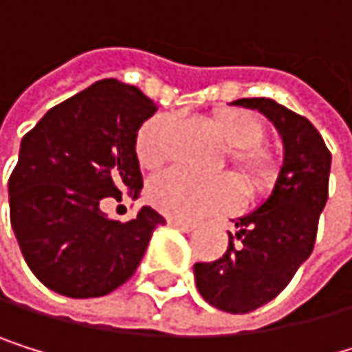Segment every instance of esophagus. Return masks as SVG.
<instances>
[{"instance_id": "34e87169", "label": "esophagus", "mask_w": 352, "mask_h": 352, "mask_svg": "<svg viewBox=\"0 0 352 352\" xmlns=\"http://www.w3.org/2000/svg\"><path fill=\"white\" fill-rule=\"evenodd\" d=\"M168 226H173V228H179V230H184V232H192V230L196 228V223H192V221L175 219V217H168Z\"/></svg>"}]
</instances>
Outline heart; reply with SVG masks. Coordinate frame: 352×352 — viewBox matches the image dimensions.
I'll return each instance as SVG.
<instances>
[{
	"instance_id": "heart-1",
	"label": "heart",
	"mask_w": 352,
	"mask_h": 352,
	"mask_svg": "<svg viewBox=\"0 0 352 352\" xmlns=\"http://www.w3.org/2000/svg\"><path fill=\"white\" fill-rule=\"evenodd\" d=\"M211 129L230 147V164L251 192L266 190L278 170V160L270 147L262 145L264 122L249 109L221 107L209 118ZM170 133V118L164 113L152 116L141 124L135 139V156L147 170L158 168L166 160V143ZM152 205L168 217L194 221L207 215L226 213L243 202L239 184L221 177L202 179L184 170H166L147 186Z\"/></svg>"
}]
</instances>
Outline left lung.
<instances>
[{
    "label": "left lung",
    "instance_id": "left-lung-1",
    "mask_svg": "<svg viewBox=\"0 0 352 352\" xmlns=\"http://www.w3.org/2000/svg\"><path fill=\"white\" fill-rule=\"evenodd\" d=\"M234 105L264 113L283 139V164L270 196L234 219L239 243L215 262L194 264L200 296L226 313L245 315L274 300L313 253L319 215L327 202L331 154L304 116L272 99H239Z\"/></svg>",
    "mask_w": 352,
    "mask_h": 352
}]
</instances>
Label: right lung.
<instances>
[{"label":"right lung","instance_id":"1","mask_svg":"<svg viewBox=\"0 0 352 352\" xmlns=\"http://www.w3.org/2000/svg\"><path fill=\"white\" fill-rule=\"evenodd\" d=\"M156 105L118 80H101L52 107L23 137L10 175V221L23 258L44 285L67 298L107 296L126 283L166 223L152 207L116 221L103 198L139 194L135 156Z\"/></svg>","mask_w":352,"mask_h":352}]
</instances>
